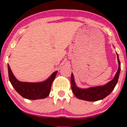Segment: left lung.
I'll return each mask as SVG.
<instances>
[{
	"label": "left lung",
	"instance_id": "left-lung-1",
	"mask_svg": "<svg viewBox=\"0 0 127 127\" xmlns=\"http://www.w3.org/2000/svg\"><path fill=\"white\" fill-rule=\"evenodd\" d=\"M116 54H117L118 62H119L118 70L115 74L114 79L104 86H97L95 87L85 88V89L80 88L76 86L73 74L72 73L70 79L71 87L73 93L77 98L87 101H97L105 98L112 93L117 84L121 70V64L119 58V55L117 53Z\"/></svg>",
	"mask_w": 127,
	"mask_h": 127
}]
</instances>
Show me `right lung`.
I'll use <instances>...</instances> for the list:
<instances>
[{
    "label": "right lung",
    "mask_w": 127,
    "mask_h": 127,
    "mask_svg": "<svg viewBox=\"0 0 127 127\" xmlns=\"http://www.w3.org/2000/svg\"><path fill=\"white\" fill-rule=\"evenodd\" d=\"M8 72L9 80L15 91L24 98L36 100L44 99L48 96L52 83L55 79L58 71L54 72L46 80L40 83H28L18 81L14 76L8 64Z\"/></svg>",
    "instance_id": "add662e5"
}]
</instances>
